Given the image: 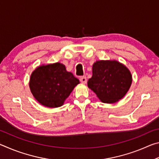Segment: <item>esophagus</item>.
<instances>
[{
  "label": "esophagus",
  "mask_w": 159,
  "mask_h": 159,
  "mask_svg": "<svg viewBox=\"0 0 159 159\" xmlns=\"http://www.w3.org/2000/svg\"><path fill=\"white\" fill-rule=\"evenodd\" d=\"M80 81L83 84H85V83H87V79H86L85 76H81L80 77Z\"/></svg>",
  "instance_id": "1"
}]
</instances>
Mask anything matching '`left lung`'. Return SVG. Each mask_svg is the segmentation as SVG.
<instances>
[{
	"instance_id": "1",
	"label": "left lung",
	"mask_w": 159,
	"mask_h": 159,
	"mask_svg": "<svg viewBox=\"0 0 159 159\" xmlns=\"http://www.w3.org/2000/svg\"><path fill=\"white\" fill-rule=\"evenodd\" d=\"M132 83L129 70L117 61H98L88 86L104 103H114L128 92Z\"/></svg>"
}]
</instances>
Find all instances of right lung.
Masks as SVG:
<instances>
[{
	"mask_svg": "<svg viewBox=\"0 0 159 159\" xmlns=\"http://www.w3.org/2000/svg\"><path fill=\"white\" fill-rule=\"evenodd\" d=\"M79 83L64 64L57 62L38 67L31 74L29 87L40 104L54 108L62 105Z\"/></svg>",
	"mask_w": 159,
	"mask_h": 159,
	"instance_id": "right-lung-1",
	"label": "right lung"
}]
</instances>
